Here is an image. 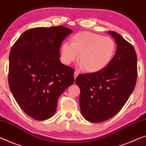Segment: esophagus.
Returning <instances> with one entry per match:
<instances>
[{
  "instance_id": "esophagus-1",
  "label": "esophagus",
  "mask_w": 146,
  "mask_h": 146,
  "mask_svg": "<svg viewBox=\"0 0 146 146\" xmlns=\"http://www.w3.org/2000/svg\"><path fill=\"white\" fill-rule=\"evenodd\" d=\"M78 75V73L77 71H75V73H74V78H75V80L76 79V78L77 77V76Z\"/></svg>"
}]
</instances>
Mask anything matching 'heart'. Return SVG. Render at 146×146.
Returning <instances> with one entry per match:
<instances>
[{
	"label": "heart",
	"mask_w": 146,
	"mask_h": 146,
	"mask_svg": "<svg viewBox=\"0 0 146 146\" xmlns=\"http://www.w3.org/2000/svg\"><path fill=\"white\" fill-rule=\"evenodd\" d=\"M115 41L108 36L91 32H80L64 42L60 47V57L64 64L69 65L78 57L80 67L85 72L97 73L109 66L116 52Z\"/></svg>",
	"instance_id": "heart-1"
}]
</instances>
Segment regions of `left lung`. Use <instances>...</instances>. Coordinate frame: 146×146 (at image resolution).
<instances>
[{
	"label": "left lung",
	"mask_w": 146,
	"mask_h": 146,
	"mask_svg": "<svg viewBox=\"0 0 146 146\" xmlns=\"http://www.w3.org/2000/svg\"><path fill=\"white\" fill-rule=\"evenodd\" d=\"M107 32L117 44L112 62L101 72L80 74L75 80L80 90V111L86 119L93 123L106 121L121 109L137 78V58L133 46L115 32Z\"/></svg>",
	"instance_id": "8db88e82"
}]
</instances>
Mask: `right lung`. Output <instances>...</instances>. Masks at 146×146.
I'll return each mask as SVG.
<instances>
[{
  "mask_svg": "<svg viewBox=\"0 0 146 146\" xmlns=\"http://www.w3.org/2000/svg\"><path fill=\"white\" fill-rule=\"evenodd\" d=\"M72 30L34 28L20 36L9 56V87L21 109L36 120L54 114L58 99L74 82V70L61 63L60 48Z\"/></svg>",
  "mask_w": 146,
  "mask_h": 146,
  "instance_id": "1",
  "label": "right lung"
}]
</instances>
